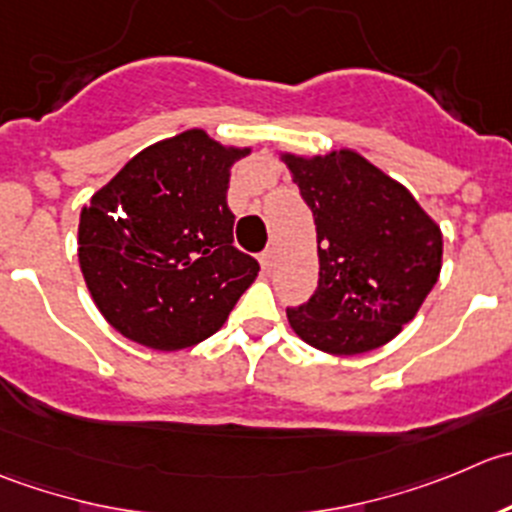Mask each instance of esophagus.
Segmentation results:
<instances>
[{"label": "esophagus", "instance_id": "esophagus-1", "mask_svg": "<svg viewBox=\"0 0 512 512\" xmlns=\"http://www.w3.org/2000/svg\"><path fill=\"white\" fill-rule=\"evenodd\" d=\"M273 261H276V251H273V249L263 251V254H261V266L266 268V271L273 266Z\"/></svg>", "mask_w": 512, "mask_h": 512}]
</instances>
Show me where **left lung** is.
Here are the masks:
<instances>
[{
  "label": "left lung",
  "instance_id": "obj_1",
  "mask_svg": "<svg viewBox=\"0 0 512 512\" xmlns=\"http://www.w3.org/2000/svg\"><path fill=\"white\" fill-rule=\"evenodd\" d=\"M278 156L313 211L318 241L316 293L286 311L293 333L331 356L386 346L438 281L440 226L358 151Z\"/></svg>",
  "mask_w": 512,
  "mask_h": 512
}]
</instances>
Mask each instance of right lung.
<instances>
[{
	"mask_svg": "<svg viewBox=\"0 0 512 512\" xmlns=\"http://www.w3.org/2000/svg\"><path fill=\"white\" fill-rule=\"evenodd\" d=\"M251 146L204 129L129 159L79 214V266L101 316L131 341L181 351L214 336L258 261L234 249L231 166Z\"/></svg>",
	"mask_w": 512,
	"mask_h": 512,
	"instance_id": "1",
	"label": "right lung"
}]
</instances>
